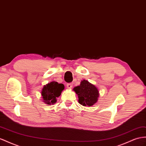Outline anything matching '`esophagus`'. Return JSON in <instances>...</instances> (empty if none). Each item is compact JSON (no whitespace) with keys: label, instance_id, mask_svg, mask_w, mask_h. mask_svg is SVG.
<instances>
[{"label":"esophagus","instance_id":"1","mask_svg":"<svg viewBox=\"0 0 146 146\" xmlns=\"http://www.w3.org/2000/svg\"><path fill=\"white\" fill-rule=\"evenodd\" d=\"M66 86H67V88L71 89L73 87V83H68L66 84Z\"/></svg>","mask_w":146,"mask_h":146}]
</instances>
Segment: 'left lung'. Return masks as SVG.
<instances>
[{
  "mask_svg": "<svg viewBox=\"0 0 146 146\" xmlns=\"http://www.w3.org/2000/svg\"><path fill=\"white\" fill-rule=\"evenodd\" d=\"M78 96V102L83 106L90 107L98 102L99 93L98 89L86 80L81 81L80 86L73 88Z\"/></svg>",
  "mask_w": 146,
  "mask_h": 146,
  "instance_id": "left-lung-1",
  "label": "left lung"
}]
</instances>
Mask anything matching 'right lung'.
<instances>
[{"label": "right lung", "mask_w": 146, "mask_h": 146, "mask_svg": "<svg viewBox=\"0 0 146 146\" xmlns=\"http://www.w3.org/2000/svg\"><path fill=\"white\" fill-rule=\"evenodd\" d=\"M65 86L63 84H59L56 81L50 82L44 87L41 91L43 101L47 105L54 104L57 102V98L61 95L62 91L64 89Z\"/></svg>", "instance_id": "add662e5"}]
</instances>
